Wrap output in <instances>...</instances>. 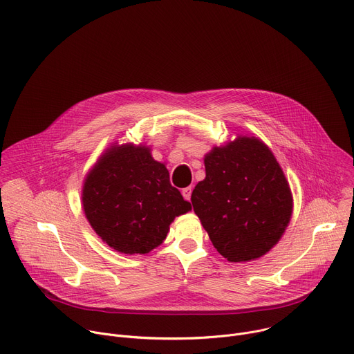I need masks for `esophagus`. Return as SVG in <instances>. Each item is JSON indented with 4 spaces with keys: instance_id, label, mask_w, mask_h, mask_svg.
<instances>
[{
    "instance_id": "obj_1",
    "label": "esophagus",
    "mask_w": 354,
    "mask_h": 354,
    "mask_svg": "<svg viewBox=\"0 0 354 354\" xmlns=\"http://www.w3.org/2000/svg\"><path fill=\"white\" fill-rule=\"evenodd\" d=\"M182 196L185 197V200H190V196H192V187H185L182 189Z\"/></svg>"
}]
</instances>
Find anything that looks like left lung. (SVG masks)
Listing matches in <instances>:
<instances>
[{
    "instance_id": "1",
    "label": "left lung",
    "mask_w": 354,
    "mask_h": 354,
    "mask_svg": "<svg viewBox=\"0 0 354 354\" xmlns=\"http://www.w3.org/2000/svg\"><path fill=\"white\" fill-rule=\"evenodd\" d=\"M206 178L192 205L214 248L228 262L266 255L292 214V194L272 149L258 137L236 136L205 156Z\"/></svg>"
}]
</instances>
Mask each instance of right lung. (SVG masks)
Wrapping results in <instances>:
<instances>
[{"label":"right lung","mask_w":354,"mask_h":354,"mask_svg":"<svg viewBox=\"0 0 354 354\" xmlns=\"http://www.w3.org/2000/svg\"><path fill=\"white\" fill-rule=\"evenodd\" d=\"M82 209L97 236L124 255L164 242L175 217L192 210L149 145L113 142L84 179Z\"/></svg>","instance_id":"add662e5"}]
</instances>
